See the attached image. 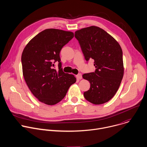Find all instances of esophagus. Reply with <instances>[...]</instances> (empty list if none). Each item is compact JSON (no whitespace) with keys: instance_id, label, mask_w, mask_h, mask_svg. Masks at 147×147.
I'll list each match as a JSON object with an SVG mask.
<instances>
[{"instance_id":"34e87169","label":"esophagus","mask_w":147,"mask_h":147,"mask_svg":"<svg viewBox=\"0 0 147 147\" xmlns=\"http://www.w3.org/2000/svg\"><path fill=\"white\" fill-rule=\"evenodd\" d=\"M76 77H77V78L78 79V80H81V79H82V74H78V75H77L76 76Z\"/></svg>"}]
</instances>
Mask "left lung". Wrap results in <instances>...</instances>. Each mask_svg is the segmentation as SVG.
<instances>
[{
    "instance_id": "obj_1",
    "label": "left lung",
    "mask_w": 147,
    "mask_h": 147,
    "mask_svg": "<svg viewBox=\"0 0 147 147\" xmlns=\"http://www.w3.org/2000/svg\"><path fill=\"white\" fill-rule=\"evenodd\" d=\"M78 40L85 60H94V72L84 74L82 77L90 84L84 93L85 99L94 105L110 100L121 83L124 67L122 50L118 42L103 29L91 26L77 30Z\"/></svg>"
}]
</instances>
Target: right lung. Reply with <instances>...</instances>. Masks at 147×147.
Wrapping results in <instances>:
<instances>
[{"label":"right lung","instance_id":"1","mask_svg":"<svg viewBox=\"0 0 147 147\" xmlns=\"http://www.w3.org/2000/svg\"><path fill=\"white\" fill-rule=\"evenodd\" d=\"M74 37V33L58 29H47L32 38L24 48L21 62L24 80L32 94L40 102L54 105L66 96L76 82L72 74L61 69L59 56L62 47ZM59 62V70L53 67Z\"/></svg>","mask_w":147,"mask_h":147}]
</instances>
